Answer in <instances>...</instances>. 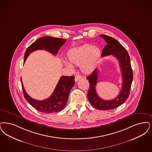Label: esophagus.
I'll return each mask as SVG.
<instances>
[{
  "label": "esophagus",
  "mask_w": 152,
  "mask_h": 152,
  "mask_svg": "<svg viewBox=\"0 0 152 152\" xmlns=\"http://www.w3.org/2000/svg\"><path fill=\"white\" fill-rule=\"evenodd\" d=\"M81 79V76H80V75H76V76H75V81H76V82H77L78 80H79L80 79Z\"/></svg>",
  "instance_id": "1"
}]
</instances>
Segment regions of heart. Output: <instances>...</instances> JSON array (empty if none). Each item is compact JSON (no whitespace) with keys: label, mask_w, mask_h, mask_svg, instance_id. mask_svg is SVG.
<instances>
[{"label":"heart","mask_w":152,"mask_h":152,"mask_svg":"<svg viewBox=\"0 0 152 152\" xmlns=\"http://www.w3.org/2000/svg\"><path fill=\"white\" fill-rule=\"evenodd\" d=\"M100 55L101 51L99 48L93 45L87 44L69 50L67 55L69 64L66 65L69 68H71V65L80 66L81 72L88 74L96 68Z\"/></svg>","instance_id":"heart-1"}]
</instances>
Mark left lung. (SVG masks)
Instances as JSON below:
<instances>
[{"mask_svg": "<svg viewBox=\"0 0 152 152\" xmlns=\"http://www.w3.org/2000/svg\"><path fill=\"white\" fill-rule=\"evenodd\" d=\"M107 45L103 48L102 56L113 55L119 61L122 77L121 91L116 97L112 100H104L98 96L96 86L97 84L98 69H96L86 77L89 80V88L88 98L91 105L101 110L114 109L124 103L129 97V91L133 80V73L130 58L126 49L115 38L102 34Z\"/></svg>", "mask_w": 152, "mask_h": 152, "instance_id": "left-lung-1", "label": "left lung"}]
</instances>
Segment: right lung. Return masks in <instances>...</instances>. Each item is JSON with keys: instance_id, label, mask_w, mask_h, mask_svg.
<instances>
[{"instance_id": "obj_1", "label": "right lung", "mask_w": 152, "mask_h": 152, "mask_svg": "<svg viewBox=\"0 0 152 152\" xmlns=\"http://www.w3.org/2000/svg\"><path fill=\"white\" fill-rule=\"evenodd\" d=\"M66 42L63 38L50 36L41 37L26 49L24 55V61L31 53L38 50H45L56 55L61 46ZM21 85L25 99L37 110L47 114L58 113L64 109L67 104L71 89L75 85V77L61 76L54 91L50 97L42 101H38L31 97L25 91L22 80Z\"/></svg>"}]
</instances>
